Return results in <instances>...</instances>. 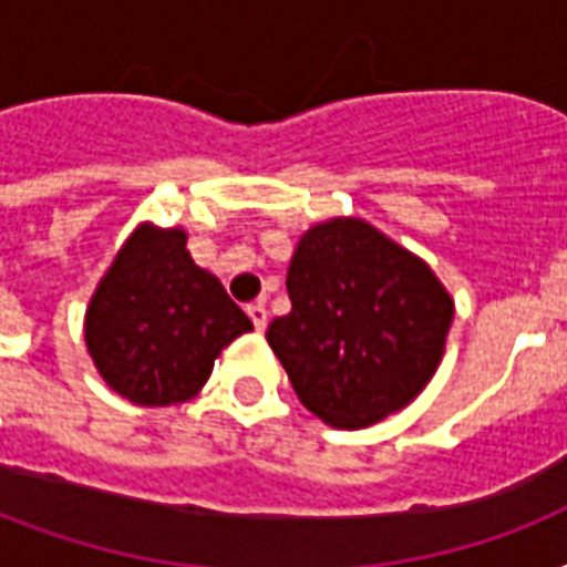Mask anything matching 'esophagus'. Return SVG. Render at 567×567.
Masks as SVG:
<instances>
[{"label":"esophagus","mask_w":567,"mask_h":567,"mask_svg":"<svg viewBox=\"0 0 567 567\" xmlns=\"http://www.w3.org/2000/svg\"><path fill=\"white\" fill-rule=\"evenodd\" d=\"M247 315H249V320H252V327H256L258 332H265V329H267V309H265V302H249V306H247Z\"/></svg>","instance_id":"esophagus-1"}]
</instances>
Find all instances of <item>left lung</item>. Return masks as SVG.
<instances>
[{"label": "left lung", "instance_id": "obj_1", "mask_svg": "<svg viewBox=\"0 0 567 567\" xmlns=\"http://www.w3.org/2000/svg\"><path fill=\"white\" fill-rule=\"evenodd\" d=\"M288 297L291 311L267 327V341L302 405L344 430L412 403L453 323V300L430 267L362 220L302 235Z\"/></svg>", "mask_w": 567, "mask_h": 567}]
</instances>
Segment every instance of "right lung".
<instances>
[{"label":"right lung","mask_w":567,"mask_h":567,"mask_svg":"<svg viewBox=\"0 0 567 567\" xmlns=\"http://www.w3.org/2000/svg\"><path fill=\"white\" fill-rule=\"evenodd\" d=\"M252 323L194 265L182 229H137L93 293L84 341L102 379L137 405L185 403Z\"/></svg>","instance_id":"1"}]
</instances>
